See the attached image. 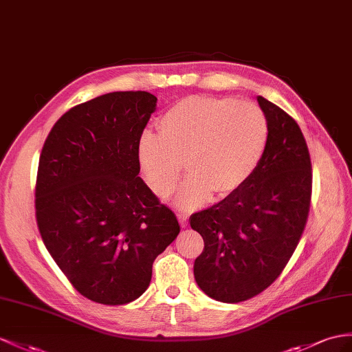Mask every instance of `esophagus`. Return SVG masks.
<instances>
[{
	"mask_svg": "<svg viewBox=\"0 0 352 352\" xmlns=\"http://www.w3.org/2000/svg\"><path fill=\"white\" fill-rule=\"evenodd\" d=\"M177 218H179V224H181L182 228L188 227V217L186 215H182V213H179Z\"/></svg>",
	"mask_w": 352,
	"mask_h": 352,
	"instance_id": "obj_1",
	"label": "esophagus"
}]
</instances>
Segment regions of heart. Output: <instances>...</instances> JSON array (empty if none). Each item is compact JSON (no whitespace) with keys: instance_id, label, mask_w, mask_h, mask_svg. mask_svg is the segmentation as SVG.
Instances as JSON below:
<instances>
[{"instance_id":"1","label":"heart","mask_w":352,"mask_h":352,"mask_svg":"<svg viewBox=\"0 0 352 352\" xmlns=\"http://www.w3.org/2000/svg\"><path fill=\"white\" fill-rule=\"evenodd\" d=\"M160 134L143 133L137 153L151 190L161 199L175 191L184 170L177 204L195 209L237 194L251 181L269 143V121L251 101L191 96L166 110Z\"/></svg>"}]
</instances>
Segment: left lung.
<instances>
[{
    "label": "left lung",
    "instance_id": "8db88e82",
    "mask_svg": "<svg viewBox=\"0 0 352 352\" xmlns=\"http://www.w3.org/2000/svg\"><path fill=\"white\" fill-rule=\"evenodd\" d=\"M269 121L264 157L241 191L191 215L204 250L197 284L224 303L260 294L285 269L302 237L312 197V164L302 130L287 111L256 98Z\"/></svg>",
    "mask_w": 352,
    "mask_h": 352
}]
</instances>
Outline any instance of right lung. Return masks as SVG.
<instances>
[{"instance_id": "right-lung-1", "label": "right lung", "mask_w": 352, "mask_h": 352, "mask_svg": "<svg viewBox=\"0 0 352 352\" xmlns=\"http://www.w3.org/2000/svg\"><path fill=\"white\" fill-rule=\"evenodd\" d=\"M155 107L146 91L82 102L58 119L40 153V236L70 284L96 303L139 298L153 261L181 231L139 176L137 146Z\"/></svg>"}]
</instances>
